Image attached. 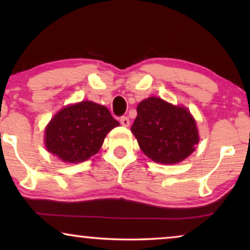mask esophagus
<instances>
[{"instance_id": "1", "label": "esophagus", "mask_w": 250, "mask_h": 250, "mask_svg": "<svg viewBox=\"0 0 250 250\" xmlns=\"http://www.w3.org/2000/svg\"><path fill=\"white\" fill-rule=\"evenodd\" d=\"M119 122H121V124L123 126H128L129 125V119H128V117H125V116H123V117L119 118Z\"/></svg>"}]
</instances>
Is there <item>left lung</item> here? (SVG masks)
Returning <instances> with one entry per match:
<instances>
[{"mask_svg": "<svg viewBox=\"0 0 250 250\" xmlns=\"http://www.w3.org/2000/svg\"><path fill=\"white\" fill-rule=\"evenodd\" d=\"M131 131L140 148L153 162H182L199 141L196 122L188 109L168 104L159 98L141 101Z\"/></svg>", "mask_w": 250, "mask_h": 250, "instance_id": "obj_1", "label": "left lung"}]
</instances>
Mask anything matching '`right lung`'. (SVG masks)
Instances as JSON below:
<instances>
[{
    "label": "right lung",
    "instance_id": "obj_1",
    "mask_svg": "<svg viewBox=\"0 0 250 250\" xmlns=\"http://www.w3.org/2000/svg\"><path fill=\"white\" fill-rule=\"evenodd\" d=\"M118 125L104 105L82 101L51 119L45 129L46 149L62 162H84L99 151L108 132Z\"/></svg>",
    "mask_w": 250,
    "mask_h": 250
}]
</instances>
